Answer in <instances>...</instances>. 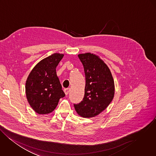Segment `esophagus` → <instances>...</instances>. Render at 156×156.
I'll return each instance as SVG.
<instances>
[{"label": "esophagus", "instance_id": "obj_1", "mask_svg": "<svg viewBox=\"0 0 156 156\" xmlns=\"http://www.w3.org/2000/svg\"><path fill=\"white\" fill-rule=\"evenodd\" d=\"M69 91H70V88H65V89L64 90V92H65V93L66 95H68V94H69Z\"/></svg>", "mask_w": 156, "mask_h": 156}]
</instances>
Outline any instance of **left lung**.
<instances>
[{
  "mask_svg": "<svg viewBox=\"0 0 156 156\" xmlns=\"http://www.w3.org/2000/svg\"><path fill=\"white\" fill-rule=\"evenodd\" d=\"M78 56L84 66L85 87L83 101L74 104V108L83 118L94 117L108 108L114 97L113 78L107 65L98 56L87 53Z\"/></svg>",
  "mask_w": 156,
  "mask_h": 156,
  "instance_id": "8db88e82",
  "label": "left lung"
}]
</instances>
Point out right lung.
I'll return each mask as SVG.
<instances>
[{
	"mask_svg": "<svg viewBox=\"0 0 156 156\" xmlns=\"http://www.w3.org/2000/svg\"><path fill=\"white\" fill-rule=\"evenodd\" d=\"M64 55L54 53L39 62L30 73L25 83L27 100L38 114H48L56 108L65 94L56 68Z\"/></svg>",
	"mask_w": 156,
	"mask_h": 156,
	"instance_id": "obj_1",
	"label": "right lung"
}]
</instances>
